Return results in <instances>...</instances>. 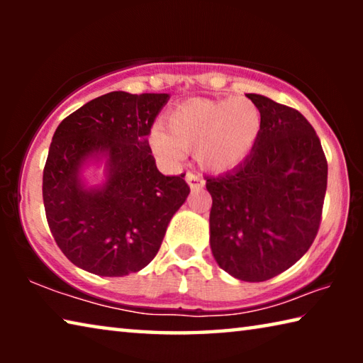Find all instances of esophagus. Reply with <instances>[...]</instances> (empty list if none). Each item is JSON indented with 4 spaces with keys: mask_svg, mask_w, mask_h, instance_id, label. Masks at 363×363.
I'll list each match as a JSON object with an SVG mask.
<instances>
[{
    "mask_svg": "<svg viewBox=\"0 0 363 363\" xmlns=\"http://www.w3.org/2000/svg\"><path fill=\"white\" fill-rule=\"evenodd\" d=\"M186 181H187V184L192 190H200V189H203V186H205L203 177H201L200 174H195V173H187Z\"/></svg>",
    "mask_w": 363,
    "mask_h": 363,
    "instance_id": "34e87169",
    "label": "esophagus"
}]
</instances>
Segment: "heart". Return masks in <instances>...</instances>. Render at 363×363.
<instances>
[{"instance_id": "heart-1", "label": "heart", "mask_w": 363, "mask_h": 363, "mask_svg": "<svg viewBox=\"0 0 363 363\" xmlns=\"http://www.w3.org/2000/svg\"><path fill=\"white\" fill-rule=\"evenodd\" d=\"M164 126L150 134L153 152L167 162H177L184 150L210 171H227L240 164L261 133V110L247 97L189 99L164 116Z\"/></svg>"}]
</instances>
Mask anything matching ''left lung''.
<instances>
[{"label":"left lung","mask_w":363,"mask_h":363,"mask_svg":"<svg viewBox=\"0 0 363 363\" xmlns=\"http://www.w3.org/2000/svg\"><path fill=\"white\" fill-rule=\"evenodd\" d=\"M262 126L242 164L206 177L211 194L210 243L216 262L245 281L275 277L315 240L328 163L314 128L298 110L248 94Z\"/></svg>","instance_id":"1"}]
</instances>
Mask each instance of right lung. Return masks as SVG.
<instances>
[{"mask_svg":"<svg viewBox=\"0 0 363 363\" xmlns=\"http://www.w3.org/2000/svg\"><path fill=\"white\" fill-rule=\"evenodd\" d=\"M168 94H104L57 126L43 169L49 229L62 253L83 270L123 277L144 269L162 247L173 214L190 187L184 174L163 176L149 140ZM106 152L109 179L84 191L79 167Z\"/></svg>","mask_w":363,"mask_h":363,"instance_id":"obj_1","label":"right lung"}]
</instances>
